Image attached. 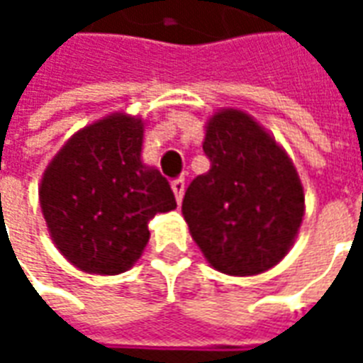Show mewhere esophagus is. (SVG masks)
<instances>
[{
    "label": "esophagus",
    "instance_id": "esophagus-1",
    "mask_svg": "<svg viewBox=\"0 0 363 363\" xmlns=\"http://www.w3.org/2000/svg\"><path fill=\"white\" fill-rule=\"evenodd\" d=\"M171 189H173L174 198H177V204H181L182 196H184V179H177V181L171 182Z\"/></svg>",
    "mask_w": 363,
    "mask_h": 363
}]
</instances>
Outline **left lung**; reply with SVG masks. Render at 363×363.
<instances>
[{
    "label": "left lung",
    "mask_w": 363,
    "mask_h": 363,
    "mask_svg": "<svg viewBox=\"0 0 363 363\" xmlns=\"http://www.w3.org/2000/svg\"><path fill=\"white\" fill-rule=\"evenodd\" d=\"M204 153L210 171L186 189L182 216L194 243L218 272L257 276L296 243L305 192L288 151L241 108L210 114Z\"/></svg>",
    "instance_id": "left-lung-1"
}]
</instances>
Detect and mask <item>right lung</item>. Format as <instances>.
Masks as SVG:
<instances>
[{
    "label": "right lung",
    "mask_w": 363,
    "mask_h": 363,
    "mask_svg": "<svg viewBox=\"0 0 363 363\" xmlns=\"http://www.w3.org/2000/svg\"><path fill=\"white\" fill-rule=\"evenodd\" d=\"M145 120L112 112L79 128L44 169L38 200L56 249L87 274L130 270L150 241L147 221L177 208L157 167L142 159Z\"/></svg>",
    "instance_id": "right-lung-1"
}]
</instances>
